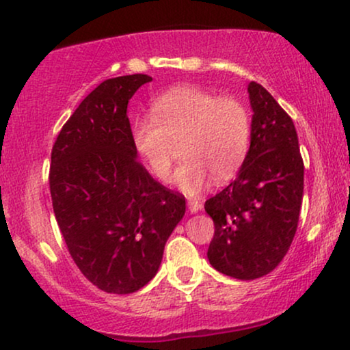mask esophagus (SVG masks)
I'll use <instances>...</instances> for the list:
<instances>
[{
    "mask_svg": "<svg viewBox=\"0 0 350 350\" xmlns=\"http://www.w3.org/2000/svg\"><path fill=\"white\" fill-rule=\"evenodd\" d=\"M187 208H189V212H191V213H197V212H200V210H202V204H200V202H197V200H189L187 202Z\"/></svg>",
    "mask_w": 350,
    "mask_h": 350,
    "instance_id": "esophagus-1",
    "label": "esophagus"
}]
</instances>
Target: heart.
<instances>
[{
  "mask_svg": "<svg viewBox=\"0 0 350 350\" xmlns=\"http://www.w3.org/2000/svg\"><path fill=\"white\" fill-rule=\"evenodd\" d=\"M150 116L133 122L132 146L153 178L167 180L180 145L183 166L172 184L197 197L212 184L230 180L246 158L250 113L234 98H217L197 86H178L150 103Z\"/></svg>",
  "mask_w": 350,
  "mask_h": 350,
  "instance_id": "heart-1",
  "label": "heart"
}]
</instances>
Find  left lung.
Returning a JSON list of instances; mask_svg holds the SVG:
<instances>
[{"label": "left lung", "instance_id": "left-lung-1", "mask_svg": "<svg viewBox=\"0 0 350 350\" xmlns=\"http://www.w3.org/2000/svg\"><path fill=\"white\" fill-rule=\"evenodd\" d=\"M251 142L237 179L205 202L215 234L207 258L218 272L254 280L272 272L295 237L303 161L295 125L271 92L251 81Z\"/></svg>", "mask_w": 350, "mask_h": 350}]
</instances>
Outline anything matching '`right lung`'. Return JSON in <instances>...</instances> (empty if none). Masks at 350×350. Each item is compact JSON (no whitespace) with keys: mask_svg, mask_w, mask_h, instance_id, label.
Listing matches in <instances>:
<instances>
[{"mask_svg":"<svg viewBox=\"0 0 350 350\" xmlns=\"http://www.w3.org/2000/svg\"><path fill=\"white\" fill-rule=\"evenodd\" d=\"M148 75L106 79L63 125L52 150L55 218L75 264L107 293H133L157 275L186 199L137 161L129 100Z\"/></svg>","mask_w":350,"mask_h":350,"instance_id":"obj_1","label":"right lung"}]
</instances>
